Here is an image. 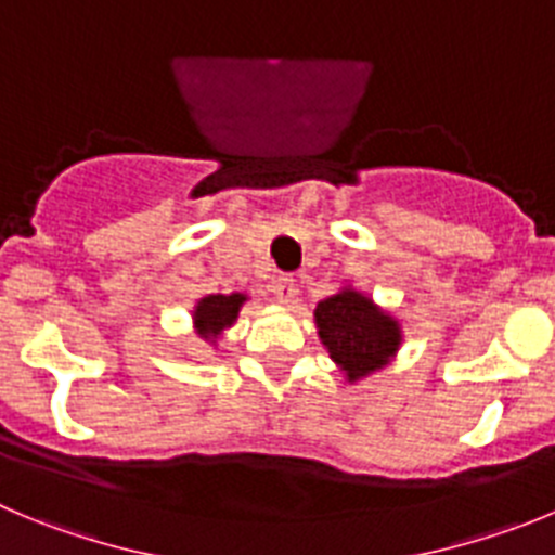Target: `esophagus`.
<instances>
[{
	"mask_svg": "<svg viewBox=\"0 0 555 555\" xmlns=\"http://www.w3.org/2000/svg\"><path fill=\"white\" fill-rule=\"evenodd\" d=\"M273 293H276V298L282 304H289L293 298L298 296V284L296 279L289 276V273H282V276L273 279Z\"/></svg>",
	"mask_w": 555,
	"mask_h": 555,
	"instance_id": "1",
	"label": "esophagus"
}]
</instances>
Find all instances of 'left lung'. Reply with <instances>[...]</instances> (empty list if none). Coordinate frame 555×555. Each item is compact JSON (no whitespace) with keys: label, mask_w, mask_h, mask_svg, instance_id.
Masks as SVG:
<instances>
[{"label":"left lung","mask_w":555,"mask_h":555,"mask_svg":"<svg viewBox=\"0 0 555 555\" xmlns=\"http://www.w3.org/2000/svg\"><path fill=\"white\" fill-rule=\"evenodd\" d=\"M318 334L328 357L348 373V382L378 371L398 351V323L357 289H343L314 309Z\"/></svg>","instance_id":"8db88e82"}]
</instances>
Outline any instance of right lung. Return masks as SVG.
Returning a JSON list of instances; mask_svg holds the SVG:
<instances>
[{
  "instance_id": "1",
  "label": "right lung",
  "mask_w": 555,
  "mask_h": 555,
  "mask_svg": "<svg viewBox=\"0 0 555 555\" xmlns=\"http://www.w3.org/2000/svg\"><path fill=\"white\" fill-rule=\"evenodd\" d=\"M246 301V296L241 293H232V296H207L198 301L196 307V326L202 337H218L227 326H232L237 312H241V304Z\"/></svg>"
}]
</instances>
